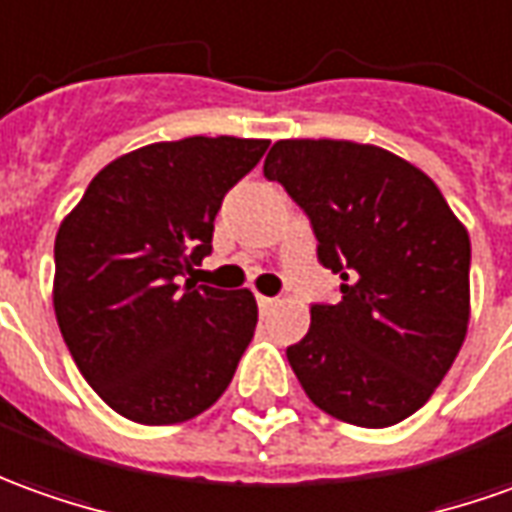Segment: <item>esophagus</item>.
Masks as SVG:
<instances>
[{
  "label": "esophagus",
  "instance_id": "obj_1",
  "mask_svg": "<svg viewBox=\"0 0 512 512\" xmlns=\"http://www.w3.org/2000/svg\"><path fill=\"white\" fill-rule=\"evenodd\" d=\"M256 303H259V309H262V315H264V312H270V309L276 306V298H267V295H256Z\"/></svg>",
  "mask_w": 512,
  "mask_h": 512
}]
</instances>
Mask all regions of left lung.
I'll list each match as a JSON object with an SVG mask.
<instances>
[{
    "label": "left lung",
    "mask_w": 512,
    "mask_h": 512,
    "mask_svg": "<svg viewBox=\"0 0 512 512\" xmlns=\"http://www.w3.org/2000/svg\"><path fill=\"white\" fill-rule=\"evenodd\" d=\"M301 206L343 301L312 306L287 348L312 404L345 424L384 429L418 412L465 343L471 242L435 181L376 144L281 139L264 158Z\"/></svg>",
    "instance_id": "left-lung-1"
}]
</instances>
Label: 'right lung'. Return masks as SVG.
Here are the masks:
<instances>
[{"label":"right lung","mask_w":512,"mask_h":512,"mask_svg":"<svg viewBox=\"0 0 512 512\" xmlns=\"http://www.w3.org/2000/svg\"><path fill=\"white\" fill-rule=\"evenodd\" d=\"M267 144H147L102 167L63 217L52 281L58 326L83 379L133 424H183L209 410L253 340V292L181 276L211 253L222 197Z\"/></svg>","instance_id":"right-lung-1"}]
</instances>
